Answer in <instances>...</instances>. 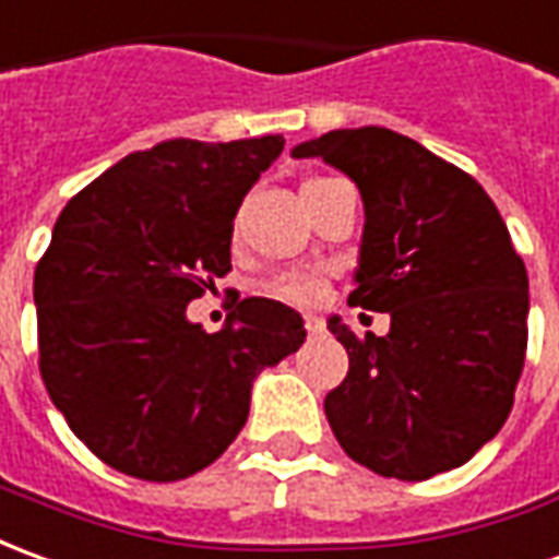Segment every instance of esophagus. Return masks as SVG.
<instances>
[{"instance_id":"1","label":"esophagus","mask_w":559,"mask_h":559,"mask_svg":"<svg viewBox=\"0 0 559 559\" xmlns=\"http://www.w3.org/2000/svg\"><path fill=\"white\" fill-rule=\"evenodd\" d=\"M304 328H307V331H310L312 336L316 334H322V319H319V316H304Z\"/></svg>"}]
</instances>
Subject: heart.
Returning <instances> with one entry per match:
<instances>
[{
  "label": "heart",
  "mask_w": 559,
  "mask_h": 559,
  "mask_svg": "<svg viewBox=\"0 0 559 559\" xmlns=\"http://www.w3.org/2000/svg\"><path fill=\"white\" fill-rule=\"evenodd\" d=\"M271 292L280 300L298 304V307H310V304H319V300H322L324 276L319 271L283 273V276L271 286Z\"/></svg>",
  "instance_id": "b5f03b06"
}]
</instances>
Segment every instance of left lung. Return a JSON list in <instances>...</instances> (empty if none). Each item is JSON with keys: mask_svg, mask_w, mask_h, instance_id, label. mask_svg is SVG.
Listing matches in <instances>:
<instances>
[{"mask_svg": "<svg viewBox=\"0 0 559 559\" xmlns=\"http://www.w3.org/2000/svg\"><path fill=\"white\" fill-rule=\"evenodd\" d=\"M358 186L364 235L349 304L388 312L385 336L331 334L349 373L324 397L336 442L400 481L449 473L500 433L526 352L530 283L488 192L382 126L336 129L292 150Z\"/></svg>", "mask_w": 559, "mask_h": 559, "instance_id": "1", "label": "left lung"}]
</instances>
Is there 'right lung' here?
I'll list each match as a JSON object with an SVG mask.
<instances>
[{
  "mask_svg": "<svg viewBox=\"0 0 559 559\" xmlns=\"http://www.w3.org/2000/svg\"><path fill=\"white\" fill-rule=\"evenodd\" d=\"M283 144L162 141L59 213L35 267L38 367L74 437L126 476L210 466L247 425L255 376L307 340L300 312L271 298L240 300L216 334L186 319L231 271L237 210Z\"/></svg>",
  "mask_w": 559,
  "mask_h": 559,
  "instance_id": "1",
  "label": "right lung"
}]
</instances>
